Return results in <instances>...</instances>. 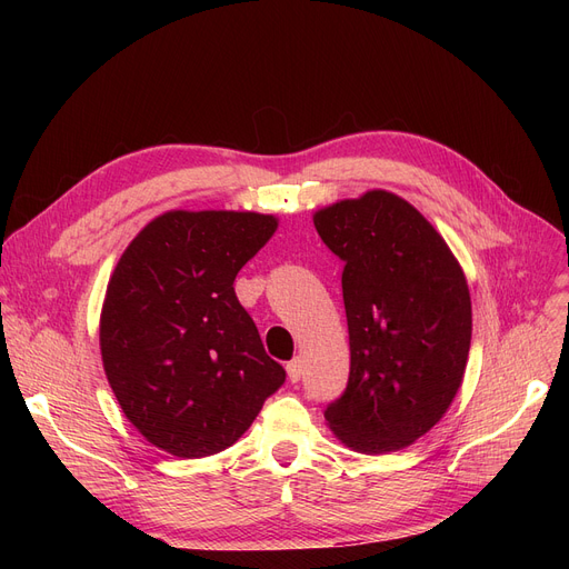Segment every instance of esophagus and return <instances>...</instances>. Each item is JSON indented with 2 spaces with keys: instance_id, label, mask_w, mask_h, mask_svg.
I'll return each mask as SVG.
<instances>
[{
  "instance_id": "obj_1",
  "label": "esophagus",
  "mask_w": 569,
  "mask_h": 569,
  "mask_svg": "<svg viewBox=\"0 0 569 569\" xmlns=\"http://www.w3.org/2000/svg\"><path fill=\"white\" fill-rule=\"evenodd\" d=\"M286 371H288V380H290V382L300 380V376H302V360H300V357H295V360H290V362L286 365Z\"/></svg>"
}]
</instances>
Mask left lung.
Instances as JSON below:
<instances>
[{
  "instance_id": "8db88e82",
  "label": "left lung",
  "mask_w": 569,
  "mask_h": 569,
  "mask_svg": "<svg viewBox=\"0 0 569 569\" xmlns=\"http://www.w3.org/2000/svg\"><path fill=\"white\" fill-rule=\"evenodd\" d=\"M313 226L343 260L350 337L346 392L325 420L355 452L403 450L440 422L466 373L472 309L463 269L438 230L390 191L322 207Z\"/></svg>"
}]
</instances>
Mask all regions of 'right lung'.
<instances>
[{
    "instance_id": "right-lung-1",
    "label": "right lung",
    "mask_w": 569,
    "mask_h": 569,
    "mask_svg": "<svg viewBox=\"0 0 569 569\" xmlns=\"http://www.w3.org/2000/svg\"><path fill=\"white\" fill-rule=\"evenodd\" d=\"M277 226L272 214L172 209L114 267L99 327L103 369L127 420L172 457L226 450L286 380L232 288Z\"/></svg>"
}]
</instances>
